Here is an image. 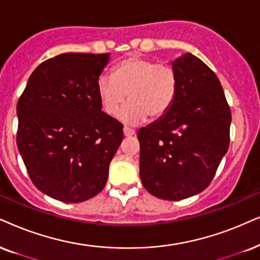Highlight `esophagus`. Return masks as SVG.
<instances>
[{
  "label": "esophagus",
  "mask_w": 260,
  "mask_h": 260,
  "mask_svg": "<svg viewBox=\"0 0 260 260\" xmlns=\"http://www.w3.org/2000/svg\"><path fill=\"white\" fill-rule=\"evenodd\" d=\"M123 134H124V137H132L136 134V132H134V129H132V128L123 127Z\"/></svg>",
  "instance_id": "34e87169"
}]
</instances>
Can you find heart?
Wrapping results in <instances>:
<instances>
[{"label": "heart", "instance_id": "1", "mask_svg": "<svg viewBox=\"0 0 260 260\" xmlns=\"http://www.w3.org/2000/svg\"><path fill=\"white\" fill-rule=\"evenodd\" d=\"M176 71L173 66L139 55L124 58L116 63L114 74L102 73L97 78V94L102 108L108 115L121 110L120 119L128 124H138L150 116L159 120L170 110L177 93Z\"/></svg>", "mask_w": 260, "mask_h": 260}]
</instances>
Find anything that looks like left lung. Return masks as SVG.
<instances>
[{
  "label": "left lung",
  "instance_id": "obj_1",
  "mask_svg": "<svg viewBox=\"0 0 260 260\" xmlns=\"http://www.w3.org/2000/svg\"><path fill=\"white\" fill-rule=\"evenodd\" d=\"M175 102L162 119L138 132L140 179L151 194L181 200L212 181L229 146L232 114L217 75L194 55L173 62Z\"/></svg>",
  "mask_w": 260,
  "mask_h": 260
}]
</instances>
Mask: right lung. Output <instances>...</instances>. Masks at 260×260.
I'll list each match as a JSON object with an SVG mask.
<instances>
[{
    "instance_id": "right-lung-1",
    "label": "right lung",
    "mask_w": 260,
    "mask_h": 260,
    "mask_svg": "<svg viewBox=\"0 0 260 260\" xmlns=\"http://www.w3.org/2000/svg\"><path fill=\"white\" fill-rule=\"evenodd\" d=\"M109 56L67 52L49 58L19 98V152L34 185L60 202L97 196L123 139V126L102 111L97 94Z\"/></svg>"
}]
</instances>
